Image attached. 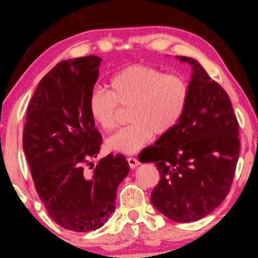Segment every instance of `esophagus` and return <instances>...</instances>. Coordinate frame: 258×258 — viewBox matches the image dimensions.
<instances>
[{
  "label": "esophagus",
  "instance_id": "esophagus-1",
  "mask_svg": "<svg viewBox=\"0 0 258 258\" xmlns=\"http://www.w3.org/2000/svg\"><path fill=\"white\" fill-rule=\"evenodd\" d=\"M127 161H128V165H130V167H131V168L137 167L138 165H139L138 159L133 158V156H130V158H127Z\"/></svg>",
  "mask_w": 258,
  "mask_h": 258
}]
</instances>
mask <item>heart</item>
<instances>
[{"mask_svg":"<svg viewBox=\"0 0 258 258\" xmlns=\"http://www.w3.org/2000/svg\"><path fill=\"white\" fill-rule=\"evenodd\" d=\"M189 85L182 76L165 74L158 68L132 64L109 80V91L94 87L87 106L92 120L103 131L117 125L119 106L128 108L131 125L109 137L106 147L131 154L146 146L153 135H166L178 125L189 102Z\"/></svg>","mask_w":258,"mask_h":258,"instance_id":"obj_1","label":"heart"}]
</instances>
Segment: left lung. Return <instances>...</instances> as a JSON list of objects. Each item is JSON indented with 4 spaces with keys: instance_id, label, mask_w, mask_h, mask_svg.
<instances>
[{
    "instance_id": "1",
    "label": "left lung",
    "mask_w": 258,
    "mask_h": 258,
    "mask_svg": "<svg viewBox=\"0 0 258 258\" xmlns=\"http://www.w3.org/2000/svg\"><path fill=\"white\" fill-rule=\"evenodd\" d=\"M189 102L172 131L147 148L142 162L160 172L152 204L174 222L200 220L226 199L240 153L239 122L227 92L193 58Z\"/></svg>"
}]
</instances>
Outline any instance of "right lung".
<instances>
[{"label": "right lung", "instance_id": "right-lung-1", "mask_svg": "<svg viewBox=\"0 0 258 258\" xmlns=\"http://www.w3.org/2000/svg\"><path fill=\"white\" fill-rule=\"evenodd\" d=\"M100 61L88 55L49 70L29 103L23 132L36 193L52 220L74 232L96 230L109 220L130 171L121 154H109L96 166L90 162L103 142L87 106Z\"/></svg>", "mask_w": 258, "mask_h": 258}]
</instances>
